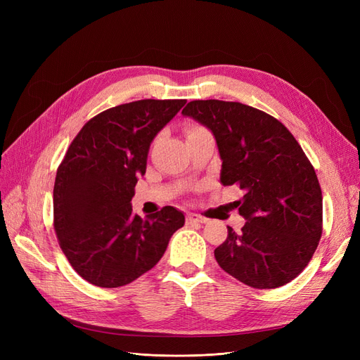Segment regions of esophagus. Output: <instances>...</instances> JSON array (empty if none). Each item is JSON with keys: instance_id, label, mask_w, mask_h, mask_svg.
<instances>
[{"instance_id": "34e87169", "label": "esophagus", "mask_w": 360, "mask_h": 360, "mask_svg": "<svg viewBox=\"0 0 360 360\" xmlns=\"http://www.w3.org/2000/svg\"><path fill=\"white\" fill-rule=\"evenodd\" d=\"M204 222H205L204 217H201V216H198V214H195V213H188V216H186V224H188V225L204 224Z\"/></svg>"}]
</instances>
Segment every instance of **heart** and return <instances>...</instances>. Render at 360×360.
<instances>
[{
	"label": "heart",
	"instance_id": "b5f03b06",
	"mask_svg": "<svg viewBox=\"0 0 360 360\" xmlns=\"http://www.w3.org/2000/svg\"><path fill=\"white\" fill-rule=\"evenodd\" d=\"M191 130H193V129H191Z\"/></svg>",
	"mask_w": 360,
	"mask_h": 360
}]
</instances>
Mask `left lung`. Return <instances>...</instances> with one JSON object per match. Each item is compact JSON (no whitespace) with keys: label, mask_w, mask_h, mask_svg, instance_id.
<instances>
[{"label":"left lung","mask_w":360,"mask_h":360,"mask_svg":"<svg viewBox=\"0 0 360 360\" xmlns=\"http://www.w3.org/2000/svg\"><path fill=\"white\" fill-rule=\"evenodd\" d=\"M205 126L222 160L221 183L238 184L246 224L228 226L217 264L252 288L288 284L308 266L323 231V197L311 162L290 130L238 102L193 101L181 111Z\"/></svg>","instance_id":"left-lung-1"}]
</instances>
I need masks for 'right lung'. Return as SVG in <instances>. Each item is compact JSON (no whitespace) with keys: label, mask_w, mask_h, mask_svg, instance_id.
<instances>
[{"label":"right lung","mask_w":360,"mask_h":360,"mask_svg":"<svg viewBox=\"0 0 360 360\" xmlns=\"http://www.w3.org/2000/svg\"><path fill=\"white\" fill-rule=\"evenodd\" d=\"M186 101H136L85 123L57 169L53 228L81 278L117 288L153 269L184 214L167 205L147 219L132 212L150 144Z\"/></svg>","instance_id":"1"}]
</instances>
